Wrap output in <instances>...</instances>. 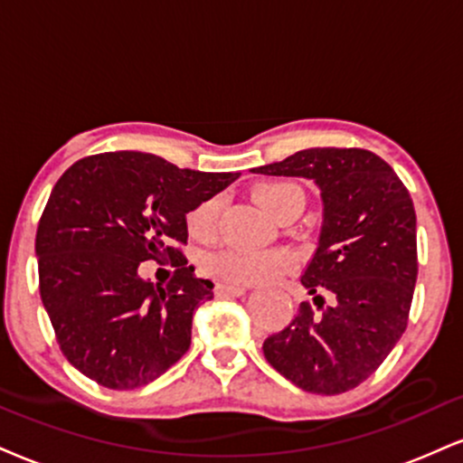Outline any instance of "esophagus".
<instances>
[{"label":"esophagus","instance_id":"1","mask_svg":"<svg viewBox=\"0 0 463 463\" xmlns=\"http://www.w3.org/2000/svg\"><path fill=\"white\" fill-rule=\"evenodd\" d=\"M217 298H239V295L246 293V287H232V285H215L213 291Z\"/></svg>","mask_w":463,"mask_h":463}]
</instances>
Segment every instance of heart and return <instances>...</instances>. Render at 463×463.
I'll return each instance as SVG.
<instances>
[{"mask_svg": "<svg viewBox=\"0 0 463 463\" xmlns=\"http://www.w3.org/2000/svg\"><path fill=\"white\" fill-rule=\"evenodd\" d=\"M256 200L282 220L291 211H302L304 192L298 185L287 181L265 183L256 189ZM217 215H220V198H209L200 203L187 213V231L196 239H211L217 231ZM298 265L293 252L288 250H269V252H248V250L222 248L207 252L200 259V269L204 274L220 280L222 285L243 287L259 285V282L276 280Z\"/></svg>", "mask_w": 463, "mask_h": 463, "instance_id": "heart-1", "label": "heart"}]
</instances>
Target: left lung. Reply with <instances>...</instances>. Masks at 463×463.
<instances>
[{
  "label": "left lung",
  "mask_w": 463,
  "mask_h": 463,
  "mask_svg": "<svg viewBox=\"0 0 463 463\" xmlns=\"http://www.w3.org/2000/svg\"><path fill=\"white\" fill-rule=\"evenodd\" d=\"M252 172L313 178L323 198L319 248L287 327L263 343L274 369L306 392L341 394L380 369L410 321L419 276L408 187L366 148H306ZM328 302H325V295Z\"/></svg>",
  "instance_id": "left-lung-1"
}]
</instances>
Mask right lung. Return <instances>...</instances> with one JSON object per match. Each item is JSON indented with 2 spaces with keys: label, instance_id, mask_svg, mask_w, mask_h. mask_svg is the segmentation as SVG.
Returning a JSON list of instances; mask_svg holds the SVG:
<instances>
[{
  "label": "right lung",
  "instance_id": "1",
  "mask_svg": "<svg viewBox=\"0 0 463 463\" xmlns=\"http://www.w3.org/2000/svg\"><path fill=\"white\" fill-rule=\"evenodd\" d=\"M241 172L181 170L148 153H99L52 189L36 231L38 288L60 352L111 391L157 380L192 343V317L213 282L187 265L185 215ZM170 260L165 288L137 276Z\"/></svg>",
  "mask_w": 463,
  "mask_h": 463
}]
</instances>
